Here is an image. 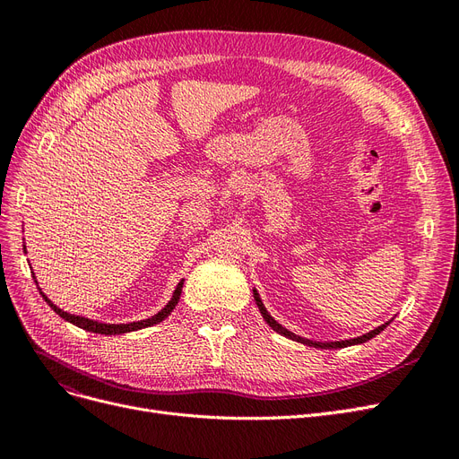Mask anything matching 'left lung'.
Segmentation results:
<instances>
[{
    "label": "left lung",
    "mask_w": 459,
    "mask_h": 459,
    "mask_svg": "<svg viewBox=\"0 0 459 459\" xmlns=\"http://www.w3.org/2000/svg\"><path fill=\"white\" fill-rule=\"evenodd\" d=\"M253 295H255V302H256V307H258V310H260L262 317L266 319V324H268L273 331H277V333H280V335H283V337H287V339H293V341H297V342L314 346V349H344V346H352V344L366 342V341L373 339L375 335H379V333H381L388 324H391V322H386V324H383V325H379V327L371 329L369 333H366V335H362V337H354V339H346V341H331V342L310 341V339H304V337H300V335H295V333H290V331H289V329H285L281 324H277L275 319L270 316V312L266 310V307H264V302H262V299H260V295H258V290H256V289H253Z\"/></svg>",
    "instance_id": "8db88e82"
}]
</instances>
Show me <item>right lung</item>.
Masks as SVG:
<instances>
[{
    "mask_svg": "<svg viewBox=\"0 0 459 459\" xmlns=\"http://www.w3.org/2000/svg\"><path fill=\"white\" fill-rule=\"evenodd\" d=\"M24 253H26V245H24ZM34 281H36V275H34ZM182 287H184V280L176 285L174 293H172V299L166 302V307L159 314L151 316L147 319H140V322H132V324H101V322H95V319H90V317L68 314V312L61 310L57 304H53L44 293H41L39 287L38 289H39V295L44 297V300L51 307V310L57 314V316H61L65 322H71L73 325H76L80 329H86L90 333H100V335H122V333H130V331H137V329H145V327H151V325H157V324L162 322L164 317H169L170 312L176 308V304L179 302V295H182Z\"/></svg>",
    "mask_w": 459,
    "mask_h": 459,
    "instance_id": "1",
    "label": "right lung"
}]
</instances>
